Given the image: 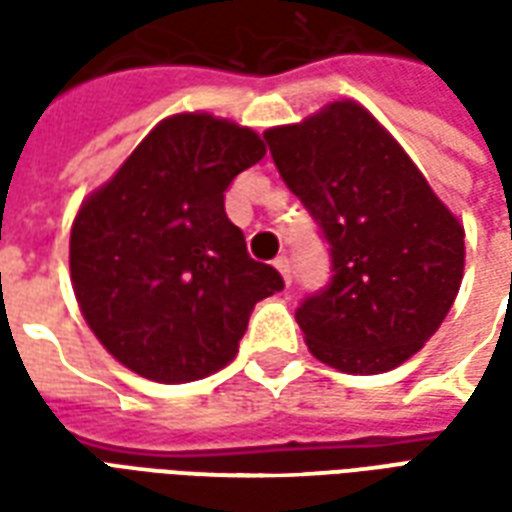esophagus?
<instances>
[{
  "instance_id": "34e87169",
  "label": "esophagus",
  "mask_w": 512,
  "mask_h": 512,
  "mask_svg": "<svg viewBox=\"0 0 512 512\" xmlns=\"http://www.w3.org/2000/svg\"><path fill=\"white\" fill-rule=\"evenodd\" d=\"M274 266H277V271L282 274V279H285V285H290L293 282V266H290V257H277L274 260Z\"/></svg>"
}]
</instances>
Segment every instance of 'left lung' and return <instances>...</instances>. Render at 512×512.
Listing matches in <instances>:
<instances>
[{"label": "left lung", "instance_id": "left-lung-1", "mask_svg": "<svg viewBox=\"0 0 512 512\" xmlns=\"http://www.w3.org/2000/svg\"><path fill=\"white\" fill-rule=\"evenodd\" d=\"M271 158L329 244L332 279L296 310L323 365L376 376L436 334L463 279V227L354 101L268 128Z\"/></svg>", "mask_w": 512, "mask_h": 512}]
</instances>
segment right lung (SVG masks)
Here are the masks:
<instances>
[{
	"mask_svg": "<svg viewBox=\"0 0 512 512\" xmlns=\"http://www.w3.org/2000/svg\"><path fill=\"white\" fill-rule=\"evenodd\" d=\"M263 139L213 115L161 120L71 227V282L93 334L120 365L161 384L222 370L255 304L285 288L246 252L224 213Z\"/></svg>",
	"mask_w": 512,
	"mask_h": 512,
	"instance_id": "right-lung-1",
	"label": "right lung"
}]
</instances>
